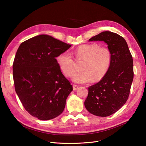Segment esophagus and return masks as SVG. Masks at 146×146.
I'll use <instances>...</instances> for the list:
<instances>
[{"label":"esophagus","mask_w":146,"mask_h":146,"mask_svg":"<svg viewBox=\"0 0 146 146\" xmlns=\"http://www.w3.org/2000/svg\"><path fill=\"white\" fill-rule=\"evenodd\" d=\"M73 90H76V89H77L79 88V86L77 85H74H74H73Z\"/></svg>","instance_id":"34e87169"}]
</instances>
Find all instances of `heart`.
<instances>
[{
    "label": "heart",
    "instance_id": "1",
    "mask_svg": "<svg viewBox=\"0 0 146 146\" xmlns=\"http://www.w3.org/2000/svg\"><path fill=\"white\" fill-rule=\"evenodd\" d=\"M75 60L83 61L82 71L76 74L73 80L79 83H86L94 80L102 79L108 70L111 61L110 49L96 43L81 45L74 51ZM57 63L61 70L67 77H72L76 70V62L67 52L61 53L57 57Z\"/></svg>",
    "mask_w": 146,
    "mask_h": 146
}]
</instances>
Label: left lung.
Here are the masks:
<instances>
[{"label": "left lung", "instance_id": "8db88e82", "mask_svg": "<svg viewBox=\"0 0 146 146\" xmlns=\"http://www.w3.org/2000/svg\"><path fill=\"white\" fill-rule=\"evenodd\" d=\"M89 40L106 43L111 61L104 78L88 88L85 106L90 113L108 117L118 111L128 98L134 78L133 57L124 38L116 33L104 31Z\"/></svg>", "mask_w": 146, "mask_h": 146}]
</instances>
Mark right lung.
<instances>
[{
    "label": "right lung",
    "mask_w": 146,
    "mask_h": 146,
    "mask_svg": "<svg viewBox=\"0 0 146 146\" xmlns=\"http://www.w3.org/2000/svg\"><path fill=\"white\" fill-rule=\"evenodd\" d=\"M71 46L51 36L40 35L19 47L13 63L15 89L32 116L48 120L64 111L73 86L61 73L56 57Z\"/></svg>",
    "instance_id": "1"
}]
</instances>
